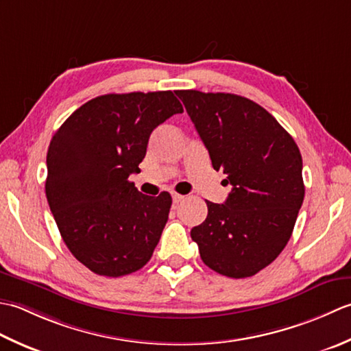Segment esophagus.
Returning <instances> with one entry per match:
<instances>
[{
	"mask_svg": "<svg viewBox=\"0 0 351 351\" xmlns=\"http://www.w3.org/2000/svg\"><path fill=\"white\" fill-rule=\"evenodd\" d=\"M184 198H186L184 195H180V194H173V202H174V204H178V203H182Z\"/></svg>",
	"mask_w": 351,
	"mask_h": 351,
	"instance_id": "obj_1",
	"label": "esophagus"
}]
</instances>
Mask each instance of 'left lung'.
I'll list each match as a JSON object with an SVG mask.
<instances>
[{"label":"left lung","instance_id":"obj_1","mask_svg":"<svg viewBox=\"0 0 351 351\" xmlns=\"http://www.w3.org/2000/svg\"><path fill=\"white\" fill-rule=\"evenodd\" d=\"M232 191L206 202L207 218L191 230L210 269L252 277L268 267L294 230L304 198L303 160L292 136L262 106L223 92L176 90Z\"/></svg>","mask_w":351,"mask_h":351}]
</instances>
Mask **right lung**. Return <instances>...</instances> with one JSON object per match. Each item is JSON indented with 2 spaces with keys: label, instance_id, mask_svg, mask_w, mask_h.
<instances>
[{
  "label": "right lung",
  "instance_id": "obj_1",
  "mask_svg": "<svg viewBox=\"0 0 351 351\" xmlns=\"http://www.w3.org/2000/svg\"><path fill=\"white\" fill-rule=\"evenodd\" d=\"M183 107L171 90L107 94L84 103L53 136L45 194L69 252L92 273L121 277L152 259L168 221V192L144 195L149 134Z\"/></svg>",
  "mask_w": 351,
  "mask_h": 351
}]
</instances>
